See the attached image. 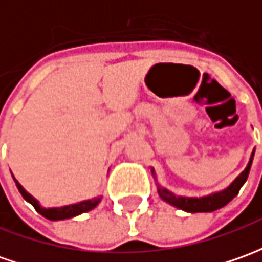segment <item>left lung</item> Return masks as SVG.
<instances>
[{
    "mask_svg": "<svg viewBox=\"0 0 262 262\" xmlns=\"http://www.w3.org/2000/svg\"><path fill=\"white\" fill-rule=\"evenodd\" d=\"M252 158H254V154L251 155L250 162H248L247 168L243 170V173L238 176L227 189L218 192V193H213V195H209V196H204V198H182V196H176L172 192H169L168 189L159 186V188H158L159 196H161L163 201L169 202L170 205L176 206V208H179V209H183V211H186V212L195 213L212 212V211H216V209H220L222 206L227 205L228 202H231V201L238 195L241 186L245 183L247 178L250 175Z\"/></svg>",
    "mask_w": 262,
    "mask_h": 262,
    "instance_id": "1",
    "label": "left lung"
}]
</instances>
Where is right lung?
<instances>
[{
	"instance_id": "add662e5",
	"label": "right lung",
	"mask_w": 262,
	"mask_h": 262,
	"mask_svg": "<svg viewBox=\"0 0 262 262\" xmlns=\"http://www.w3.org/2000/svg\"><path fill=\"white\" fill-rule=\"evenodd\" d=\"M14 178V176H12ZM14 182L18 188L19 193L23 195V198L26 199L27 202H30L31 205L35 208V211L38 213H41L44 218H47L50 221H60V220H67V218H73L76 215H80V213L87 212L90 209H93L94 206L97 205L100 202V198H93L89 199V201H83V202H79V204H74V205L69 206H61V208H50V209H46V208H41L38 205V202L28 193V192L24 191V188L19 185L15 178H14Z\"/></svg>"
}]
</instances>
